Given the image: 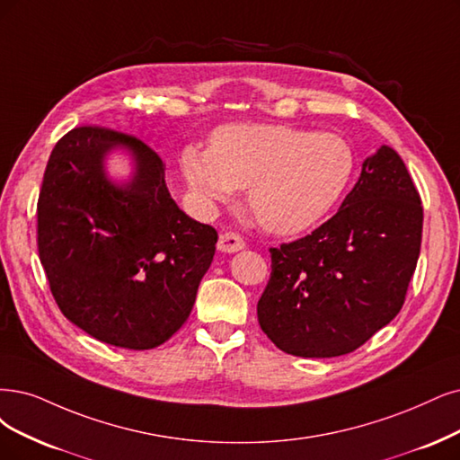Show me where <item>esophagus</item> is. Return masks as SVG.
<instances>
[{"instance_id":"34e87169","label":"esophagus","mask_w":460,"mask_h":460,"mask_svg":"<svg viewBox=\"0 0 460 460\" xmlns=\"http://www.w3.org/2000/svg\"><path fill=\"white\" fill-rule=\"evenodd\" d=\"M246 244H244V241H243V236L241 234H236V233H224L219 236V241H217V250L219 252H227V253H233V252H239V250H243Z\"/></svg>"}]
</instances>
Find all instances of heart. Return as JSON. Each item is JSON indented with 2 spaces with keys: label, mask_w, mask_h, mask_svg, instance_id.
<instances>
[{
  "label": "heart",
  "mask_w": 460,
  "mask_h": 460,
  "mask_svg": "<svg viewBox=\"0 0 460 460\" xmlns=\"http://www.w3.org/2000/svg\"><path fill=\"white\" fill-rule=\"evenodd\" d=\"M183 178L204 208L229 202L248 187V208L277 234L313 227L341 200L356 170V151L337 132L288 125H229L210 147L187 146Z\"/></svg>",
  "instance_id": "heart-1"
}]
</instances>
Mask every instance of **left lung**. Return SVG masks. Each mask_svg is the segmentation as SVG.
Returning <instances> with one entry per match:
<instances>
[{"label":"left lung","mask_w":460,"mask_h":460,"mask_svg":"<svg viewBox=\"0 0 460 460\" xmlns=\"http://www.w3.org/2000/svg\"><path fill=\"white\" fill-rule=\"evenodd\" d=\"M422 207L398 153L381 146L341 208L299 241L270 248L258 301L261 330L280 350L332 358L393 320L415 273Z\"/></svg>","instance_id":"left-lung-1"}]
</instances>
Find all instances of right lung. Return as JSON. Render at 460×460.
I'll return each instance as SVG.
<instances>
[{
	"instance_id": "obj_1",
	"label": "right lung",
	"mask_w": 460,
	"mask_h": 460,
	"mask_svg": "<svg viewBox=\"0 0 460 460\" xmlns=\"http://www.w3.org/2000/svg\"><path fill=\"white\" fill-rule=\"evenodd\" d=\"M131 153L128 182L105 157ZM217 243L214 227L178 208L161 157L134 136L77 127L50 153L38 200V250L62 314L121 349L168 341L190 316Z\"/></svg>"
}]
</instances>
